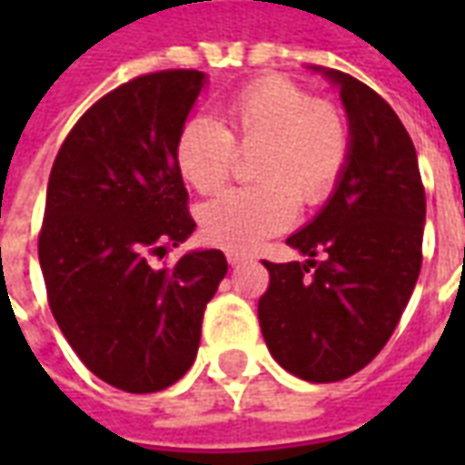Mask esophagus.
<instances>
[{"instance_id":"1","label":"esophagus","mask_w":465,"mask_h":465,"mask_svg":"<svg viewBox=\"0 0 465 465\" xmlns=\"http://www.w3.org/2000/svg\"><path fill=\"white\" fill-rule=\"evenodd\" d=\"M253 256H249V253H239V252H226V262H229V266H239V263H246L252 262Z\"/></svg>"}]
</instances>
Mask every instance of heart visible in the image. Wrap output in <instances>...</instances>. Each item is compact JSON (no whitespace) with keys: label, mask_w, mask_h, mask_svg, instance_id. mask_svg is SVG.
<instances>
[{"label":"heart","mask_w":465,"mask_h":465,"mask_svg":"<svg viewBox=\"0 0 465 465\" xmlns=\"http://www.w3.org/2000/svg\"><path fill=\"white\" fill-rule=\"evenodd\" d=\"M226 129L206 116L186 119L173 159L183 182L199 193L222 189L232 176L237 149H259L256 186H243L203 203V236L232 252H252L263 239L292 226L296 199L323 203L349 163V124L339 106L283 76H266L226 102Z\"/></svg>","instance_id":"1"}]
</instances>
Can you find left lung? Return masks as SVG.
Listing matches in <instances>:
<instances>
[{
    "mask_svg": "<svg viewBox=\"0 0 465 465\" xmlns=\"http://www.w3.org/2000/svg\"><path fill=\"white\" fill-rule=\"evenodd\" d=\"M323 74L349 114V163L319 216L286 239L309 259L263 262L259 299L272 356L313 383L349 379L386 346L419 279L426 222L419 159L396 112L351 74Z\"/></svg>",
    "mask_w": 465,
    "mask_h": 465,
    "instance_id": "obj_1",
    "label": "left lung"
}]
</instances>
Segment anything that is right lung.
Listing matches in <instances>:
<instances>
[{
  "label": "right lung",
  "mask_w": 465,
  "mask_h": 465,
  "mask_svg": "<svg viewBox=\"0 0 465 465\" xmlns=\"http://www.w3.org/2000/svg\"><path fill=\"white\" fill-rule=\"evenodd\" d=\"M203 79L166 69L116 86L74 124L49 173L39 232L49 309L86 369L129 393L192 369L229 269L219 249L149 263L196 229L173 146Z\"/></svg>",
  "instance_id": "obj_1"
}]
</instances>
